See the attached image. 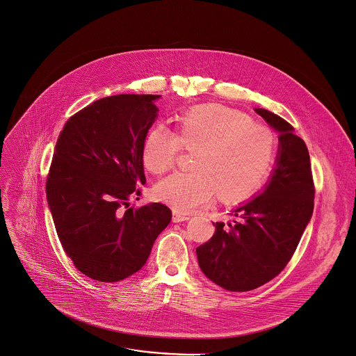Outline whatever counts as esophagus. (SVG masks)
<instances>
[{
    "label": "esophagus",
    "instance_id": "1",
    "mask_svg": "<svg viewBox=\"0 0 356 356\" xmlns=\"http://www.w3.org/2000/svg\"><path fill=\"white\" fill-rule=\"evenodd\" d=\"M172 220H173V222H181V221H187V220H190V216H186V214H180L179 212H175Z\"/></svg>",
    "mask_w": 356,
    "mask_h": 356
}]
</instances>
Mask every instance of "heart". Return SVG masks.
<instances>
[{"instance_id": "heart-1", "label": "heart", "mask_w": 356, "mask_h": 356, "mask_svg": "<svg viewBox=\"0 0 356 356\" xmlns=\"http://www.w3.org/2000/svg\"><path fill=\"white\" fill-rule=\"evenodd\" d=\"M181 148L193 154L191 172H177L155 188L159 201L190 213L218 194L227 202L252 195L266 180L275 156L270 128L220 104L197 106L177 118L176 134L162 125L144 138L142 159L152 175L173 169Z\"/></svg>"}]
</instances>
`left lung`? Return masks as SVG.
<instances>
[{
  "label": "left lung",
  "mask_w": 356,
  "mask_h": 356,
  "mask_svg": "<svg viewBox=\"0 0 356 356\" xmlns=\"http://www.w3.org/2000/svg\"><path fill=\"white\" fill-rule=\"evenodd\" d=\"M280 132L277 166L268 186L238 207L236 218L216 222L213 236L197 248L198 264L214 284L248 291L270 282L287 266L314 212L315 186L308 148L280 115L256 108Z\"/></svg>",
  "instance_id": "obj_1"
}]
</instances>
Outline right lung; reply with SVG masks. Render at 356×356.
Instances as JSON below:
<instances>
[{
	"instance_id": "add662e5",
	"label": "right lung",
	"mask_w": 356,
	"mask_h": 356,
	"mask_svg": "<svg viewBox=\"0 0 356 356\" xmlns=\"http://www.w3.org/2000/svg\"><path fill=\"white\" fill-rule=\"evenodd\" d=\"M159 95H117L72 115L55 147L47 200L63 250L83 275L118 282L145 264L172 220L163 204L129 207L145 183L142 148Z\"/></svg>"
}]
</instances>
